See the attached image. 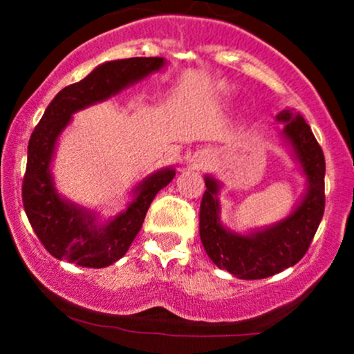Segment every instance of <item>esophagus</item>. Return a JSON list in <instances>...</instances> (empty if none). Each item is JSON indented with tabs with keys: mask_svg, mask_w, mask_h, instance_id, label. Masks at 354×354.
<instances>
[{
	"mask_svg": "<svg viewBox=\"0 0 354 354\" xmlns=\"http://www.w3.org/2000/svg\"><path fill=\"white\" fill-rule=\"evenodd\" d=\"M192 162H194L195 167H202L205 159H203V152H195V156L192 157Z\"/></svg>",
	"mask_w": 354,
	"mask_h": 354,
	"instance_id": "obj_1",
	"label": "esophagus"
}]
</instances>
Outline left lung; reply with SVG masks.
Here are the masks:
<instances>
[{"label":"left lung","mask_w":354,"mask_h":354,"mask_svg":"<svg viewBox=\"0 0 354 354\" xmlns=\"http://www.w3.org/2000/svg\"><path fill=\"white\" fill-rule=\"evenodd\" d=\"M276 120L284 123V140L306 178V194L295 210L272 226L240 234L221 223L217 200L221 183L216 178L205 176L207 190L200 203V240L207 255L219 269L246 281L266 279L299 262L319 230L326 209V159L308 123L292 109H283Z\"/></svg>","instance_id":"left-lung-1"}]
</instances>
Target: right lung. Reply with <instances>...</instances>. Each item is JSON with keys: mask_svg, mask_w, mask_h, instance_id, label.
Instances as JSON below:
<instances>
[{"mask_svg": "<svg viewBox=\"0 0 354 354\" xmlns=\"http://www.w3.org/2000/svg\"><path fill=\"white\" fill-rule=\"evenodd\" d=\"M164 58H128L102 63L84 80L56 94L28 140L27 169L22 185L25 214L44 248L59 260L80 267L102 269L120 260L144 224L157 192L176 171L164 167L135 187L127 210L108 223L97 224V214L63 198L56 192L51 160L56 142L71 121V114L116 95L164 66Z\"/></svg>", "mask_w": 354, "mask_h": 354, "instance_id": "right-lung-1", "label": "right lung"}]
</instances>
